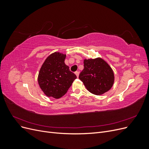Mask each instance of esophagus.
<instances>
[{
	"label": "esophagus",
	"mask_w": 149,
	"mask_h": 149,
	"mask_svg": "<svg viewBox=\"0 0 149 149\" xmlns=\"http://www.w3.org/2000/svg\"><path fill=\"white\" fill-rule=\"evenodd\" d=\"M74 73H75V74L76 75V76H77V77L78 78V76H79V71H76Z\"/></svg>",
	"instance_id": "obj_1"
}]
</instances>
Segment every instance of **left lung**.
I'll list each match as a JSON object with an SVG mask.
<instances>
[{"label": "left lung", "mask_w": 149, "mask_h": 149, "mask_svg": "<svg viewBox=\"0 0 149 149\" xmlns=\"http://www.w3.org/2000/svg\"><path fill=\"white\" fill-rule=\"evenodd\" d=\"M88 91L101 95L112 88L114 81L113 71L100 58L84 60V69L79 76Z\"/></svg>", "instance_id": "obj_1"}]
</instances>
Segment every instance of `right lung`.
Masks as SVG:
<instances>
[{
	"label": "right lung",
	"instance_id": "1",
	"mask_svg": "<svg viewBox=\"0 0 149 149\" xmlns=\"http://www.w3.org/2000/svg\"><path fill=\"white\" fill-rule=\"evenodd\" d=\"M66 55L55 52L49 55L40 70L38 84L48 97L58 99L64 96L76 76L65 63Z\"/></svg>",
	"mask_w": 149,
	"mask_h": 149
}]
</instances>
